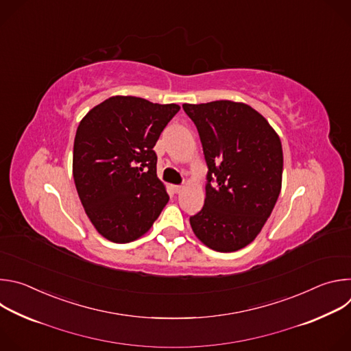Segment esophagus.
<instances>
[{
	"mask_svg": "<svg viewBox=\"0 0 351 351\" xmlns=\"http://www.w3.org/2000/svg\"><path fill=\"white\" fill-rule=\"evenodd\" d=\"M182 187H183V186H180V184H173V186H172V190H173L175 193H179V191L182 190Z\"/></svg>",
	"mask_w": 351,
	"mask_h": 351,
	"instance_id": "34e87169",
	"label": "esophagus"
}]
</instances>
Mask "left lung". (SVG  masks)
Segmentation results:
<instances>
[{"label": "left lung", "instance_id": "1", "mask_svg": "<svg viewBox=\"0 0 351 351\" xmlns=\"http://www.w3.org/2000/svg\"><path fill=\"white\" fill-rule=\"evenodd\" d=\"M208 168L204 207L190 217L207 247L230 253L252 243L269 218L282 186L279 136L250 106L219 99L183 104Z\"/></svg>", "mask_w": 351, "mask_h": 351}]
</instances>
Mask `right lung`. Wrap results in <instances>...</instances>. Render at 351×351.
I'll list each match as a JSON object with an SVG mask.
<instances>
[{
	"instance_id": "1",
	"label": "right lung",
	"mask_w": 351,
	"mask_h": 351,
	"mask_svg": "<svg viewBox=\"0 0 351 351\" xmlns=\"http://www.w3.org/2000/svg\"><path fill=\"white\" fill-rule=\"evenodd\" d=\"M176 104L115 95L94 107L77 126L73 179L94 228L114 243L144 234L169 202L157 176L154 145Z\"/></svg>"
}]
</instances>
